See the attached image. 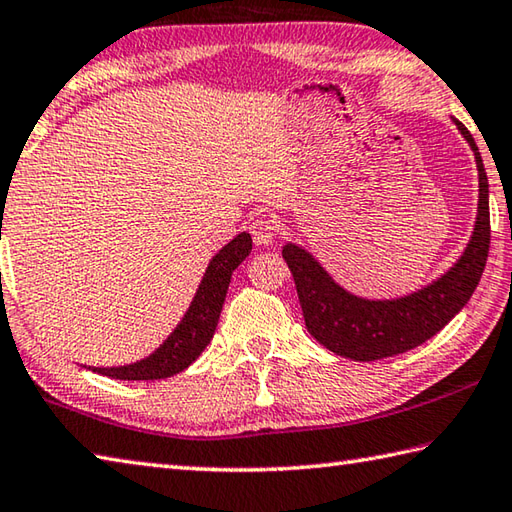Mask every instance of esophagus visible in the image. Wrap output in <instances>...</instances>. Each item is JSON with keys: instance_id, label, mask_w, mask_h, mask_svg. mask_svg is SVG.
<instances>
[{"instance_id": "34e87169", "label": "esophagus", "mask_w": 512, "mask_h": 512, "mask_svg": "<svg viewBox=\"0 0 512 512\" xmlns=\"http://www.w3.org/2000/svg\"><path fill=\"white\" fill-rule=\"evenodd\" d=\"M250 235H253V241L257 246H268L273 244V239L277 235V226L273 219H266V217H259L253 221V226H250Z\"/></svg>"}]
</instances>
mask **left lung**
Here are the masks:
<instances>
[{
    "label": "left lung",
    "instance_id": "8db88e82",
    "mask_svg": "<svg viewBox=\"0 0 512 512\" xmlns=\"http://www.w3.org/2000/svg\"><path fill=\"white\" fill-rule=\"evenodd\" d=\"M475 154L479 174L477 219L461 257L441 277L410 295L392 300H369L347 291L318 259L300 244H286L282 255L291 268L304 324L311 336L351 360H380L410 351L436 336L475 293L490 248L488 176L475 138L452 118Z\"/></svg>",
    "mask_w": 512,
    "mask_h": 512
}]
</instances>
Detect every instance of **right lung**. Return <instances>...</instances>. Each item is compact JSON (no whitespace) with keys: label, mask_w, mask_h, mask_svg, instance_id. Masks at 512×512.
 Listing matches in <instances>:
<instances>
[{"label":"right lung","mask_w":512,"mask_h":512,"mask_svg":"<svg viewBox=\"0 0 512 512\" xmlns=\"http://www.w3.org/2000/svg\"><path fill=\"white\" fill-rule=\"evenodd\" d=\"M250 250H253V239L248 232H239L210 259L188 311L170 336L163 340V345L154 349L150 356L120 367H85L118 380H161L188 369L215 336L232 271L244 262Z\"/></svg>","instance_id":"right-lung-1"}]
</instances>
